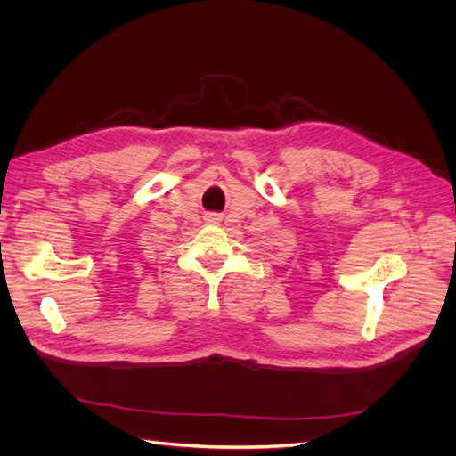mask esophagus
Masks as SVG:
<instances>
[{"instance_id":"1","label":"esophagus","mask_w":456,"mask_h":456,"mask_svg":"<svg viewBox=\"0 0 456 456\" xmlns=\"http://www.w3.org/2000/svg\"><path fill=\"white\" fill-rule=\"evenodd\" d=\"M211 220H218V218H215V216H213V218H211Z\"/></svg>"}]
</instances>
